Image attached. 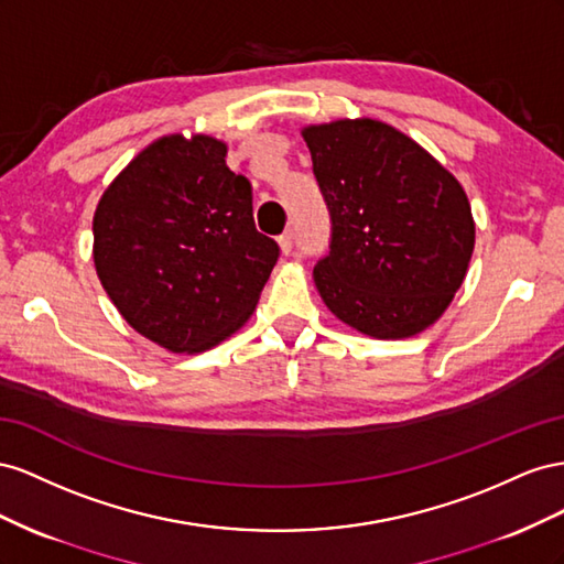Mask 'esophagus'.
I'll return each instance as SVG.
<instances>
[{
	"mask_svg": "<svg viewBox=\"0 0 564 564\" xmlns=\"http://www.w3.org/2000/svg\"><path fill=\"white\" fill-rule=\"evenodd\" d=\"M279 248H281L283 254H288V252L293 250V231H285V234L279 236Z\"/></svg>",
	"mask_w": 564,
	"mask_h": 564,
	"instance_id": "esophagus-1",
	"label": "esophagus"
}]
</instances>
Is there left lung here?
Returning <instances> with one entry per match:
<instances>
[{
	"mask_svg": "<svg viewBox=\"0 0 564 564\" xmlns=\"http://www.w3.org/2000/svg\"><path fill=\"white\" fill-rule=\"evenodd\" d=\"M302 139L333 219L330 254L314 267L330 314L376 340H404L437 324L475 250L460 182L376 118L307 124Z\"/></svg>",
	"mask_w": 564,
	"mask_h": 564,
	"instance_id": "obj_1",
	"label": "left lung"
}]
</instances>
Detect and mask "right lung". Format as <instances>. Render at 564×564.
Listing matches in <instances>:
<instances>
[{
  "label": "right lung",
  "mask_w": 564,
  "mask_h": 564,
  "mask_svg": "<svg viewBox=\"0 0 564 564\" xmlns=\"http://www.w3.org/2000/svg\"><path fill=\"white\" fill-rule=\"evenodd\" d=\"M227 141L174 132L108 184L94 213V269L139 335L172 354L213 349L248 324L279 246L254 229L252 191Z\"/></svg>",
  "instance_id": "1"
}]
</instances>
